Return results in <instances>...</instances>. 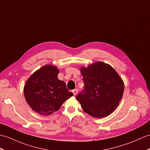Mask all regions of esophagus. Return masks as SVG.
Wrapping results in <instances>:
<instances>
[{
  "label": "esophagus",
  "instance_id": "obj_1",
  "mask_svg": "<svg viewBox=\"0 0 150 150\" xmlns=\"http://www.w3.org/2000/svg\"><path fill=\"white\" fill-rule=\"evenodd\" d=\"M72 92H73V93H74V96H75L76 95V93H77V92H78V91H77V89H74L72 91Z\"/></svg>",
  "mask_w": 150,
  "mask_h": 150
}]
</instances>
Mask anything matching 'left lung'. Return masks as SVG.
Listing matches in <instances>:
<instances>
[{
  "mask_svg": "<svg viewBox=\"0 0 150 150\" xmlns=\"http://www.w3.org/2000/svg\"><path fill=\"white\" fill-rule=\"evenodd\" d=\"M84 89L76 96L83 110L92 117L109 116L122 98L124 82L110 65L98 61L81 68Z\"/></svg>",
  "mask_w": 150,
  "mask_h": 150,
  "instance_id": "1",
  "label": "left lung"
}]
</instances>
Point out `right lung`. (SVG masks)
Listing matches in <instances>:
<instances>
[{"label":"right lung","instance_id":"obj_1","mask_svg":"<svg viewBox=\"0 0 150 150\" xmlns=\"http://www.w3.org/2000/svg\"><path fill=\"white\" fill-rule=\"evenodd\" d=\"M59 70L52 64L45 65L30 75L24 86V96L33 110L50 115L59 109L73 93L64 81L57 78Z\"/></svg>","mask_w":150,"mask_h":150}]
</instances>
